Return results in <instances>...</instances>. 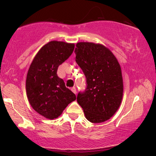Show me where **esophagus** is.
<instances>
[{
    "label": "esophagus",
    "mask_w": 156,
    "mask_h": 156,
    "mask_svg": "<svg viewBox=\"0 0 156 156\" xmlns=\"http://www.w3.org/2000/svg\"><path fill=\"white\" fill-rule=\"evenodd\" d=\"M71 90L72 92H73L74 94H76V88L75 87H72V88L71 89Z\"/></svg>",
    "instance_id": "esophagus-1"
}]
</instances>
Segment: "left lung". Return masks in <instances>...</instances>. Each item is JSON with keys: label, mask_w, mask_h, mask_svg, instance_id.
I'll return each mask as SVG.
<instances>
[{"label": "left lung", "mask_w": 156, "mask_h": 156, "mask_svg": "<svg viewBox=\"0 0 156 156\" xmlns=\"http://www.w3.org/2000/svg\"><path fill=\"white\" fill-rule=\"evenodd\" d=\"M76 62L84 72L87 88L79 92L76 101L91 123L109 119L119 109L123 97L121 69L109 49L93 42H78Z\"/></svg>", "instance_id": "left-lung-1"}]
</instances>
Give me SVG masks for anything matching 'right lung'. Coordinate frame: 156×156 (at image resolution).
<instances>
[{"label":"right lung","instance_id":"1","mask_svg":"<svg viewBox=\"0 0 156 156\" xmlns=\"http://www.w3.org/2000/svg\"><path fill=\"white\" fill-rule=\"evenodd\" d=\"M74 44L49 42L38 51L27 72L26 93L34 110L48 119L60 116L76 96L57 74L61 64L69 58Z\"/></svg>","mask_w":156,"mask_h":156}]
</instances>
